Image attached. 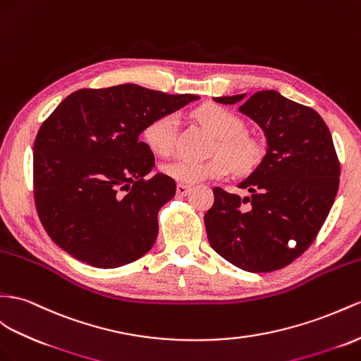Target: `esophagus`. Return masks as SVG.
Listing matches in <instances>:
<instances>
[{"label":"esophagus","instance_id":"obj_1","mask_svg":"<svg viewBox=\"0 0 361 361\" xmlns=\"http://www.w3.org/2000/svg\"><path fill=\"white\" fill-rule=\"evenodd\" d=\"M190 192V186H186V184H178L177 186V193L180 197H184V195H188V193Z\"/></svg>","mask_w":361,"mask_h":361}]
</instances>
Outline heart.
Here are the masks:
<instances>
[{
    "instance_id": "1",
    "label": "heart",
    "mask_w": 361,
    "mask_h": 361,
    "mask_svg": "<svg viewBox=\"0 0 361 361\" xmlns=\"http://www.w3.org/2000/svg\"><path fill=\"white\" fill-rule=\"evenodd\" d=\"M195 117L216 135L214 159L207 161L177 160L166 164L163 171L181 184H195L204 180H218L235 171L239 175L253 172L264 157V147L256 138L244 134V120L232 111L216 104H204L195 109ZM178 118L163 114L145 128L143 140L149 149L163 159L175 151Z\"/></svg>"
}]
</instances>
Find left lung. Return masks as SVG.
<instances>
[{
  "mask_svg": "<svg viewBox=\"0 0 361 361\" xmlns=\"http://www.w3.org/2000/svg\"><path fill=\"white\" fill-rule=\"evenodd\" d=\"M245 94L214 97L233 105ZM267 137V154L239 188L252 197L215 188L204 215L212 248L250 273L283 269L307 250L334 204L340 161L326 123L312 108L257 91L239 106Z\"/></svg>",
  "mask_w": 361,
  "mask_h": 361,
  "instance_id": "left-lung-1",
  "label": "left lung"
}]
</instances>
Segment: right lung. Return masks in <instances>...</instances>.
<instances>
[{"label":"right lung","instance_id":"1","mask_svg":"<svg viewBox=\"0 0 361 361\" xmlns=\"http://www.w3.org/2000/svg\"><path fill=\"white\" fill-rule=\"evenodd\" d=\"M197 99L135 84L82 88L44 120L33 145L35 206L63 252L117 269L151 250L159 210L177 184L149 175L155 159L138 135L154 118Z\"/></svg>","mask_w":361,"mask_h":361}]
</instances>
